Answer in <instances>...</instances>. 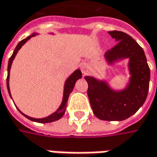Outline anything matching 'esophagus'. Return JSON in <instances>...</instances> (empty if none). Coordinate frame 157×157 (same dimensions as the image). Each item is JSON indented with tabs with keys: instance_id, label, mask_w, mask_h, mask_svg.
<instances>
[{
	"instance_id": "1",
	"label": "esophagus",
	"mask_w": 157,
	"mask_h": 157,
	"mask_svg": "<svg viewBox=\"0 0 157 157\" xmlns=\"http://www.w3.org/2000/svg\"><path fill=\"white\" fill-rule=\"evenodd\" d=\"M81 69H82V72L83 73V74H86V65H82L81 67Z\"/></svg>"
}]
</instances>
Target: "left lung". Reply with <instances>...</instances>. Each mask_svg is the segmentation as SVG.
<instances>
[{
	"mask_svg": "<svg viewBox=\"0 0 157 157\" xmlns=\"http://www.w3.org/2000/svg\"><path fill=\"white\" fill-rule=\"evenodd\" d=\"M118 42L105 52L109 63L129 58L130 83L121 91H114L105 82L85 76L88 82V97L93 113L99 119L120 121L128 119L144 104L147 96L150 69L143 49L131 36L119 31H109Z\"/></svg>",
	"mask_w": 157,
	"mask_h": 157,
	"instance_id": "obj_1",
	"label": "left lung"
}]
</instances>
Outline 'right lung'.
Segmentation results:
<instances>
[{
    "mask_svg": "<svg viewBox=\"0 0 157 157\" xmlns=\"http://www.w3.org/2000/svg\"><path fill=\"white\" fill-rule=\"evenodd\" d=\"M33 36H35V34L31 35L30 37H27L26 38L23 39L22 41H20V42L18 43V44L17 45V47H16L15 51L13 52L12 56L10 58L9 65H8V76H7V88H8V91H9V94H10V86H9V81H10V70L12 61H13V59H15V57H16L17 52L19 51V49H20V48H21V47H22V46H23L30 38H32ZM80 78H82V72H81V70H79V69L75 70V71L71 75L67 78V80L66 81L65 87H64V95H63L62 103H61V105H60V106H59V108L58 110H57L55 113H53L52 114H51L50 116L45 117V118H43V119H34V118H31V117H29V116L25 115V114H24L23 113H21L20 111H19V112L22 113L24 117H26L27 119H29L30 120H31V121L38 122V123H50V122H53V121L58 120V119H60V118L64 115L66 108H67V102L68 97H69L70 93H71L72 90H73V89H74V87H75V84L76 81Z\"/></svg>",
    "mask_w": 157,
    "mask_h": 157,
    "instance_id": "obj_1",
    "label": "right lung"
}]
</instances>
